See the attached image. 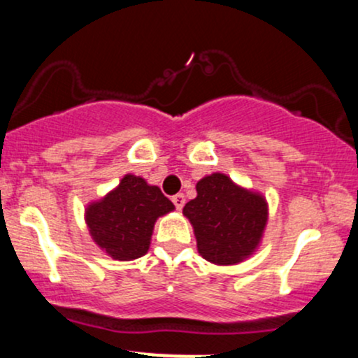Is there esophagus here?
<instances>
[{
	"instance_id": "34e87169",
	"label": "esophagus",
	"mask_w": 358,
	"mask_h": 358,
	"mask_svg": "<svg viewBox=\"0 0 358 358\" xmlns=\"http://www.w3.org/2000/svg\"><path fill=\"white\" fill-rule=\"evenodd\" d=\"M171 202H173L176 210H182L183 205H185V195L183 193H176V195L171 196Z\"/></svg>"
}]
</instances>
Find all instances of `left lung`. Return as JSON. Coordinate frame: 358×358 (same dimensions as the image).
<instances>
[{"mask_svg":"<svg viewBox=\"0 0 358 358\" xmlns=\"http://www.w3.org/2000/svg\"><path fill=\"white\" fill-rule=\"evenodd\" d=\"M192 222L200 256L213 264H237L254 252L268 222L259 193L237 187L224 173L196 183V199L183 207Z\"/></svg>","mask_w":358,"mask_h":358,"instance_id":"obj_1","label":"left lung"}]
</instances>
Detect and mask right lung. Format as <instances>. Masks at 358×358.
I'll return each instance as SVG.
<instances>
[{"label": "right lung", "mask_w": 358, "mask_h": 358, "mask_svg": "<svg viewBox=\"0 0 358 358\" xmlns=\"http://www.w3.org/2000/svg\"><path fill=\"white\" fill-rule=\"evenodd\" d=\"M173 208L158 187H151L139 176L126 175L116 190L89 205L85 220L101 249L117 261H131L145 256L156 219Z\"/></svg>", "instance_id": "obj_1"}]
</instances>
